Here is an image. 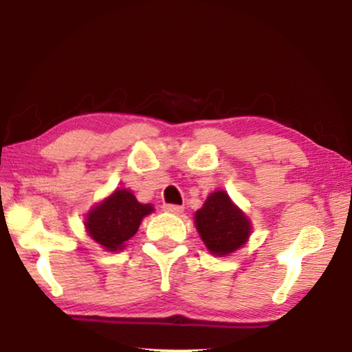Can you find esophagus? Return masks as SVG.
Masks as SVG:
<instances>
[{"label":"esophagus","instance_id":"1","mask_svg":"<svg viewBox=\"0 0 352 352\" xmlns=\"http://www.w3.org/2000/svg\"><path fill=\"white\" fill-rule=\"evenodd\" d=\"M163 210L166 211V213H171V214H181L184 208L179 205H163Z\"/></svg>","mask_w":352,"mask_h":352}]
</instances>
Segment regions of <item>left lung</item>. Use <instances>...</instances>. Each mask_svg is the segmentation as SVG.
Wrapping results in <instances>:
<instances>
[{"mask_svg":"<svg viewBox=\"0 0 352 352\" xmlns=\"http://www.w3.org/2000/svg\"><path fill=\"white\" fill-rule=\"evenodd\" d=\"M197 232L214 256H229L248 242L252 221L226 190H214L194 216Z\"/></svg>","mask_w":352,"mask_h":352,"instance_id":"1","label":"left lung"}]
</instances>
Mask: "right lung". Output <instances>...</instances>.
I'll return each instance as SVG.
<instances>
[{"mask_svg": "<svg viewBox=\"0 0 352 352\" xmlns=\"http://www.w3.org/2000/svg\"><path fill=\"white\" fill-rule=\"evenodd\" d=\"M153 213L152 204H141L129 189H115L96 204L85 216V229L96 243L107 252H122L138 232L147 214Z\"/></svg>", "mask_w": 352, "mask_h": 352, "instance_id": "right-lung-1", "label": "right lung"}]
</instances>
